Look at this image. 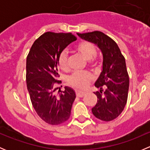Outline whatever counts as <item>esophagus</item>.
<instances>
[{
  "instance_id": "esophagus-1",
  "label": "esophagus",
  "mask_w": 150,
  "mask_h": 150,
  "mask_svg": "<svg viewBox=\"0 0 150 150\" xmlns=\"http://www.w3.org/2000/svg\"><path fill=\"white\" fill-rule=\"evenodd\" d=\"M75 92H76V96H78V97H83V96L86 95V92L81 91L77 90Z\"/></svg>"
}]
</instances>
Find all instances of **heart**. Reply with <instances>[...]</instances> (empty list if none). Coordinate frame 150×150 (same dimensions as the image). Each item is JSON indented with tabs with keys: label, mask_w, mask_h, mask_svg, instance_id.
I'll return each instance as SVG.
<instances>
[{
	"label": "heart",
	"mask_w": 150,
	"mask_h": 150,
	"mask_svg": "<svg viewBox=\"0 0 150 150\" xmlns=\"http://www.w3.org/2000/svg\"><path fill=\"white\" fill-rule=\"evenodd\" d=\"M75 51L86 61H91L96 54V47L91 43L88 41H83L78 43L75 47ZM58 65L63 71H67L69 69L65 51L60 54L58 60ZM92 78L93 77L88 72H76L68 77L67 82L73 87L83 89L90 83Z\"/></svg>",
	"instance_id": "obj_1"
}]
</instances>
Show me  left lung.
Listing matches in <instances>:
<instances>
[{"instance_id": "1", "label": "left lung", "mask_w": 150, "mask_h": 150, "mask_svg": "<svg viewBox=\"0 0 150 150\" xmlns=\"http://www.w3.org/2000/svg\"><path fill=\"white\" fill-rule=\"evenodd\" d=\"M77 34L96 45L103 57L102 72L94 84L99 91L93 92L97 96V102L91 109L92 112L103 121L114 120L121 114L128 99L129 77L125 58L117 43L102 32Z\"/></svg>"}]
</instances>
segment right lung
<instances>
[{"instance_id": "right-lung-1", "label": "right lung", "mask_w": 150, "mask_h": 150, "mask_svg": "<svg viewBox=\"0 0 150 150\" xmlns=\"http://www.w3.org/2000/svg\"><path fill=\"white\" fill-rule=\"evenodd\" d=\"M77 38L72 33L47 32L32 46L27 57V87L32 104L39 117L51 125H59L69 119L76 95L72 88L65 86L59 95L55 93L58 60L64 48Z\"/></svg>"}]
</instances>
